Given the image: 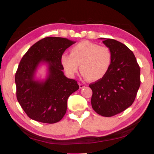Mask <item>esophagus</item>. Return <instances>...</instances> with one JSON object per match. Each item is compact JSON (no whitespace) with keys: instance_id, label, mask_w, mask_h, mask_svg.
<instances>
[{"instance_id":"34e87169","label":"esophagus","mask_w":154,"mask_h":154,"mask_svg":"<svg viewBox=\"0 0 154 154\" xmlns=\"http://www.w3.org/2000/svg\"><path fill=\"white\" fill-rule=\"evenodd\" d=\"M79 87H80V88H83L85 87V85L82 84V83H80V84H79Z\"/></svg>"}]
</instances>
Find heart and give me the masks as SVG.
Masks as SVG:
<instances>
[{"label":"heart","mask_w":154,"mask_h":154,"mask_svg":"<svg viewBox=\"0 0 154 154\" xmlns=\"http://www.w3.org/2000/svg\"><path fill=\"white\" fill-rule=\"evenodd\" d=\"M112 62L110 50L105 46L87 40L78 43L70 50V55L63 54L61 63L69 76L78 70L88 81L97 82L108 72Z\"/></svg>","instance_id":"heart-1"}]
</instances>
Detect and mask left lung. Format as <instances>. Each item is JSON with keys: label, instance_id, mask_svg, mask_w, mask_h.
<instances>
[{"label": "left lung", "instance_id": "1", "mask_svg": "<svg viewBox=\"0 0 154 154\" xmlns=\"http://www.w3.org/2000/svg\"><path fill=\"white\" fill-rule=\"evenodd\" d=\"M112 53L108 72L101 80L91 83V105L98 114L111 117L134 103L141 84L140 67L132 51L114 39L101 38Z\"/></svg>", "mask_w": 154, "mask_h": 154}]
</instances>
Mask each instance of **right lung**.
<instances>
[{
	"label": "right lung",
	"mask_w": 154,
	"mask_h": 154,
	"mask_svg": "<svg viewBox=\"0 0 154 154\" xmlns=\"http://www.w3.org/2000/svg\"><path fill=\"white\" fill-rule=\"evenodd\" d=\"M74 43L66 38L46 37L23 56L15 74L17 98L31 119L51 124L60 122L66 114L68 97L79 85L63 74L61 57ZM42 63L48 64V76L44 81H37L35 73Z\"/></svg>",
	"instance_id": "add662e5"
}]
</instances>
